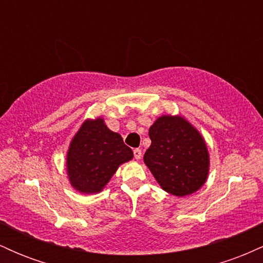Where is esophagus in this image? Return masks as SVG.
I'll return each instance as SVG.
<instances>
[{
  "instance_id": "1",
  "label": "esophagus",
  "mask_w": 263,
  "mask_h": 263,
  "mask_svg": "<svg viewBox=\"0 0 263 263\" xmlns=\"http://www.w3.org/2000/svg\"><path fill=\"white\" fill-rule=\"evenodd\" d=\"M134 156H135V158L137 159H141V157H142V151L140 149V148H136L135 151H134Z\"/></svg>"
}]
</instances>
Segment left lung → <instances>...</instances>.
I'll list each match as a JSON object with an SVG mask.
<instances>
[{
    "mask_svg": "<svg viewBox=\"0 0 263 263\" xmlns=\"http://www.w3.org/2000/svg\"><path fill=\"white\" fill-rule=\"evenodd\" d=\"M148 135L152 143L143 161L164 192L185 197L204 185L209 177L210 156L197 127L180 115H162Z\"/></svg>",
    "mask_w": 263,
    "mask_h": 263,
    "instance_id": "8db88e82",
    "label": "left lung"
}]
</instances>
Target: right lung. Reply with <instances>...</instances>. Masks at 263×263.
Instances as JSON below:
<instances>
[{
    "label": "right lung",
    "mask_w": 263,
    "mask_h": 263,
    "mask_svg": "<svg viewBox=\"0 0 263 263\" xmlns=\"http://www.w3.org/2000/svg\"><path fill=\"white\" fill-rule=\"evenodd\" d=\"M134 152L121 135L111 131L104 117L86 119L73 136L66 152L65 170L69 183L81 194H98Z\"/></svg>",
    "instance_id": "add662e5"
}]
</instances>
